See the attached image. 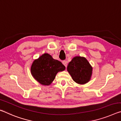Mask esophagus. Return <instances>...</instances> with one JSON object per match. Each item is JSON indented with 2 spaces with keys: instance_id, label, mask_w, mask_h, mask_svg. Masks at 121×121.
I'll list each match as a JSON object with an SVG mask.
<instances>
[{
  "instance_id": "obj_1",
  "label": "esophagus",
  "mask_w": 121,
  "mask_h": 121,
  "mask_svg": "<svg viewBox=\"0 0 121 121\" xmlns=\"http://www.w3.org/2000/svg\"><path fill=\"white\" fill-rule=\"evenodd\" d=\"M62 64H63V65H64L65 67H67V62L65 60L62 61Z\"/></svg>"
}]
</instances>
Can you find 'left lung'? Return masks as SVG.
I'll return each mask as SVG.
<instances>
[{"label":"left lung","mask_w":121,"mask_h":121,"mask_svg":"<svg viewBox=\"0 0 121 121\" xmlns=\"http://www.w3.org/2000/svg\"><path fill=\"white\" fill-rule=\"evenodd\" d=\"M67 71L76 83L85 85L91 79L93 67L86 57L76 56L68 64Z\"/></svg>","instance_id":"obj_1"}]
</instances>
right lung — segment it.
<instances>
[{
	"mask_svg": "<svg viewBox=\"0 0 121 121\" xmlns=\"http://www.w3.org/2000/svg\"><path fill=\"white\" fill-rule=\"evenodd\" d=\"M60 61L54 59L51 55L44 53L33 61L30 73L34 79L43 86H49L55 79L57 73L65 70Z\"/></svg>",
	"mask_w": 121,
	"mask_h": 121,
	"instance_id": "add662e5",
	"label": "right lung"
}]
</instances>
